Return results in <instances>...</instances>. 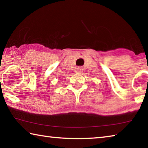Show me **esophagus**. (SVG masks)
Returning <instances> with one entry per match:
<instances>
[{
    "label": "esophagus",
    "instance_id": "esophagus-1",
    "mask_svg": "<svg viewBox=\"0 0 148 148\" xmlns=\"http://www.w3.org/2000/svg\"><path fill=\"white\" fill-rule=\"evenodd\" d=\"M82 71H83V69L81 66L77 67V68L76 69V71H75V72H76V73H82Z\"/></svg>",
    "mask_w": 148,
    "mask_h": 148
}]
</instances>
